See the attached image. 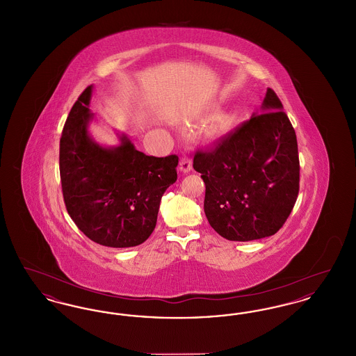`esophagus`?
Returning <instances> with one entry per match:
<instances>
[{
    "instance_id": "obj_1",
    "label": "esophagus",
    "mask_w": 356,
    "mask_h": 356,
    "mask_svg": "<svg viewBox=\"0 0 356 356\" xmlns=\"http://www.w3.org/2000/svg\"><path fill=\"white\" fill-rule=\"evenodd\" d=\"M179 168H180V170H181L183 173H188V172H191V170H192V159H191L189 156L184 154V156L181 157V160H180V165H179Z\"/></svg>"
}]
</instances>
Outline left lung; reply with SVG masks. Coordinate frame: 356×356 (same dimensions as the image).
Segmentation results:
<instances>
[{
    "label": "left lung",
    "instance_id": "obj_1",
    "mask_svg": "<svg viewBox=\"0 0 356 356\" xmlns=\"http://www.w3.org/2000/svg\"><path fill=\"white\" fill-rule=\"evenodd\" d=\"M282 109L268 88L259 113L224 136L213 149L197 151L193 157V168L205 183V216L227 240L275 235L296 203L298 141Z\"/></svg>",
    "mask_w": 356,
    "mask_h": 356
}]
</instances>
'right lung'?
Here are the masks:
<instances>
[{
  "instance_id": "1",
  "label": "right lung",
  "mask_w": 356,
  "mask_h": 356,
  "mask_svg": "<svg viewBox=\"0 0 356 356\" xmlns=\"http://www.w3.org/2000/svg\"><path fill=\"white\" fill-rule=\"evenodd\" d=\"M92 85L72 106L60 138V176L69 216L97 244L128 248L156 227L161 197L177 180L179 157L147 156L127 136L106 148L88 132Z\"/></svg>"
}]
</instances>
